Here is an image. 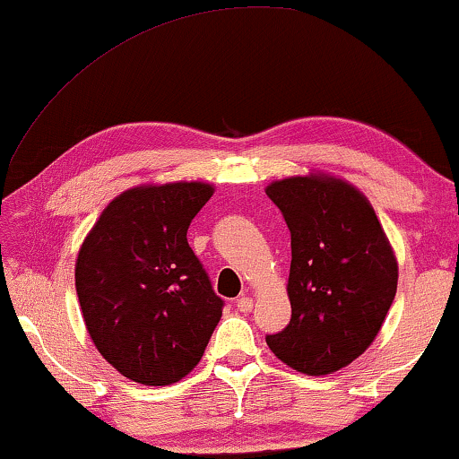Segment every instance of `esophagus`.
Listing matches in <instances>:
<instances>
[{"label": "esophagus", "mask_w": 459, "mask_h": 459, "mask_svg": "<svg viewBox=\"0 0 459 459\" xmlns=\"http://www.w3.org/2000/svg\"><path fill=\"white\" fill-rule=\"evenodd\" d=\"M235 306H237L238 312L247 314V312H251V309H254V299H251V297H247V295H243L235 301Z\"/></svg>", "instance_id": "34e87169"}]
</instances>
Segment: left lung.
I'll list each match as a JSON object with an SVG mask.
<instances>
[{"label": "left lung", "mask_w": 459, "mask_h": 459, "mask_svg": "<svg viewBox=\"0 0 459 459\" xmlns=\"http://www.w3.org/2000/svg\"><path fill=\"white\" fill-rule=\"evenodd\" d=\"M266 195L291 230V320L266 343L297 372L331 374L377 337L397 291V262L372 205L339 178L291 177Z\"/></svg>", "instance_id": "left-lung-1"}]
</instances>
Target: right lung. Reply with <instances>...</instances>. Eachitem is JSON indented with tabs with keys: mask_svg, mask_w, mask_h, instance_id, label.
Segmentation results:
<instances>
[{
	"mask_svg": "<svg viewBox=\"0 0 459 459\" xmlns=\"http://www.w3.org/2000/svg\"><path fill=\"white\" fill-rule=\"evenodd\" d=\"M212 185L125 191L103 210L76 260V295L95 347L122 377L164 386L202 359L222 316L186 230Z\"/></svg>",
	"mask_w": 459,
	"mask_h": 459,
	"instance_id": "obj_1",
	"label": "right lung"
}]
</instances>
